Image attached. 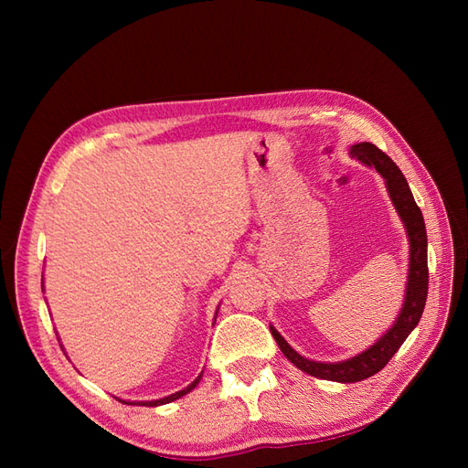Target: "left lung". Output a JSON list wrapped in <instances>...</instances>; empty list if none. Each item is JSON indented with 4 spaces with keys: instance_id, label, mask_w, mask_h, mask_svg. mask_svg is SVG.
I'll list each match as a JSON object with an SVG mask.
<instances>
[{
    "instance_id": "1",
    "label": "left lung",
    "mask_w": 468,
    "mask_h": 468,
    "mask_svg": "<svg viewBox=\"0 0 468 468\" xmlns=\"http://www.w3.org/2000/svg\"><path fill=\"white\" fill-rule=\"evenodd\" d=\"M351 158H357L359 162L367 165H375L377 172L385 177L387 189L390 199L399 210V215L408 230L410 238V273H408V287H406V299L404 306L400 310V316L396 318L392 328L382 335L375 346H371L367 351L359 353V356L351 357L347 361L339 363H318L310 361L299 356L281 334L271 325V334L275 337L277 346L285 353L287 359L299 367L301 371L324 378V380H335V382H357L363 378H369L380 369H385L387 363L392 359L396 351L400 349L404 339L412 332L423 313L428 299V234H426V222H423L421 210L414 201V195L408 187V181L402 176L388 155L378 150L371 143H361L351 146L349 150Z\"/></svg>"
}]
</instances>
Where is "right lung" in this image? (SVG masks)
Listing matches in <instances>:
<instances>
[{
	"label": "right lung",
	"mask_w": 468,
	"mask_h": 468,
	"mask_svg": "<svg viewBox=\"0 0 468 468\" xmlns=\"http://www.w3.org/2000/svg\"><path fill=\"white\" fill-rule=\"evenodd\" d=\"M203 375V373H201ZM201 375L197 377L191 385L187 387V388H183V390H179V392H176V394H169V396H165V399H160V400H150V402H124V404H140V406H160V404H167V402H174V400H177V399H181L183 394H187V392H191L195 387H197V382L201 380ZM122 402V400H121Z\"/></svg>",
	"instance_id": "right-lung-1"
}]
</instances>
